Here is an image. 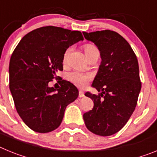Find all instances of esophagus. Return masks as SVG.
Masks as SVG:
<instances>
[{"instance_id": "1", "label": "esophagus", "mask_w": 157, "mask_h": 157, "mask_svg": "<svg viewBox=\"0 0 157 157\" xmlns=\"http://www.w3.org/2000/svg\"><path fill=\"white\" fill-rule=\"evenodd\" d=\"M78 97H79V98H83V97H84V92L82 90L78 91Z\"/></svg>"}]
</instances>
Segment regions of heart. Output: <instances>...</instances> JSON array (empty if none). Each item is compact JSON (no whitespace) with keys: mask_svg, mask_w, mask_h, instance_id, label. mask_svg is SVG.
<instances>
[{"mask_svg":"<svg viewBox=\"0 0 157 157\" xmlns=\"http://www.w3.org/2000/svg\"><path fill=\"white\" fill-rule=\"evenodd\" d=\"M84 50H85L86 55L88 57V59L92 56L94 52H98V49L95 45H92V44H86L84 45ZM72 51V47H68L66 50L64 51L63 55V64H67L68 63L69 56ZM67 78L70 82L72 83H74L75 85H76L78 87L86 86V83L88 82L89 80L91 79V75L89 74H86L83 72L79 71H73L70 72L67 75Z\"/></svg>","mask_w":157,"mask_h":157,"instance_id":"b5f03b06","label":"heart"}]
</instances>
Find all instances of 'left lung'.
Returning <instances> with one entry per match:
<instances>
[{"label": "left lung", "mask_w": 157, "mask_h": 157, "mask_svg": "<svg viewBox=\"0 0 157 157\" xmlns=\"http://www.w3.org/2000/svg\"><path fill=\"white\" fill-rule=\"evenodd\" d=\"M82 33L98 46L102 59L92 85L101 93H86L94 108L83 119L90 131L110 136L125 126L138 103L141 88L138 59L130 44L113 30Z\"/></svg>", "instance_id": "1"}]
</instances>
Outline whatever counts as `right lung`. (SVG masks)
I'll return each instance as SVG.
<instances>
[{"label": "right lung", "mask_w": 157, "mask_h": 157, "mask_svg": "<svg viewBox=\"0 0 157 157\" xmlns=\"http://www.w3.org/2000/svg\"><path fill=\"white\" fill-rule=\"evenodd\" d=\"M84 39L82 33L47 26L24 36L9 63V89L18 114L25 124L38 133L56 130L66 107L78 96L73 84L60 78L58 88L48 86L63 70V55L69 46Z\"/></svg>", "instance_id": "1"}]
</instances>
